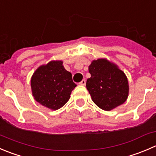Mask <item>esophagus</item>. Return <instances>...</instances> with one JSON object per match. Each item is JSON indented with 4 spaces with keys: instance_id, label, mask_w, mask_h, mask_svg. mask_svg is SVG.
I'll return each instance as SVG.
<instances>
[{
    "instance_id": "esophagus-1",
    "label": "esophagus",
    "mask_w": 156,
    "mask_h": 156,
    "mask_svg": "<svg viewBox=\"0 0 156 156\" xmlns=\"http://www.w3.org/2000/svg\"><path fill=\"white\" fill-rule=\"evenodd\" d=\"M79 84H80V85L84 86V85H85V84H86V81H85V80H84V79H83L82 81H81V82L79 83Z\"/></svg>"
}]
</instances>
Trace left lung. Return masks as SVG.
I'll list each match as a JSON object with an SVG mask.
<instances>
[{"instance_id": "obj_1", "label": "left lung", "mask_w": 156, "mask_h": 156, "mask_svg": "<svg viewBox=\"0 0 156 156\" xmlns=\"http://www.w3.org/2000/svg\"><path fill=\"white\" fill-rule=\"evenodd\" d=\"M88 71L90 78H87L86 87L98 107L110 111L127 100V77L117 65L107 58H98L91 62Z\"/></svg>"}]
</instances>
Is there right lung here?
I'll list each match as a JSON object with an SVG mask.
<instances>
[{
	"mask_svg": "<svg viewBox=\"0 0 156 156\" xmlns=\"http://www.w3.org/2000/svg\"><path fill=\"white\" fill-rule=\"evenodd\" d=\"M30 85L34 99L52 110L63 107L76 87L72 73L66 70L62 60H52L38 67L32 75Z\"/></svg>",
	"mask_w": 156,
	"mask_h": 156,
	"instance_id": "right-lung-1",
	"label": "right lung"
}]
</instances>
